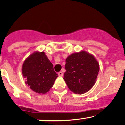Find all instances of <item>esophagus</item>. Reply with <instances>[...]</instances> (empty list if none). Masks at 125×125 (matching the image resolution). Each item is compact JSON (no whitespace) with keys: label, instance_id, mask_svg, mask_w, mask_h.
<instances>
[{"label":"esophagus","instance_id":"obj_1","mask_svg":"<svg viewBox=\"0 0 125 125\" xmlns=\"http://www.w3.org/2000/svg\"><path fill=\"white\" fill-rule=\"evenodd\" d=\"M58 74L60 76H61V77H62V76L63 75V74L62 72H59L58 73Z\"/></svg>","mask_w":125,"mask_h":125}]
</instances>
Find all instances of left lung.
<instances>
[{"instance_id":"8db88e82","label":"left lung","mask_w":125,"mask_h":125,"mask_svg":"<svg viewBox=\"0 0 125 125\" xmlns=\"http://www.w3.org/2000/svg\"><path fill=\"white\" fill-rule=\"evenodd\" d=\"M64 80L69 90L83 94L92 88L99 71V64L94 56L84 51L74 53L65 60Z\"/></svg>"}]
</instances>
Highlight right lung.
Returning a JSON list of instances; mask_svg holds the SVG:
<instances>
[{
	"instance_id": "obj_1",
	"label": "right lung",
	"mask_w": 125,
	"mask_h": 125,
	"mask_svg": "<svg viewBox=\"0 0 125 125\" xmlns=\"http://www.w3.org/2000/svg\"><path fill=\"white\" fill-rule=\"evenodd\" d=\"M22 75L31 89L39 94H46L53 85L58 74L44 52H35L25 60Z\"/></svg>"
}]
</instances>
